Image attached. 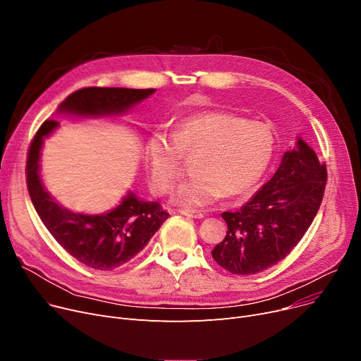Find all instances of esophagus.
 <instances>
[{"label":"esophagus","mask_w":361,"mask_h":361,"mask_svg":"<svg viewBox=\"0 0 361 361\" xmlns=\"http://www.w3.org/2000/svg\"><path fill=\"white\" fill-rule=\"evenodd\" d=\"M180 214L188 216V217H192V219H202L204 213H201L200 210H179Z\"/></svg>","instance_id":"34e87169"}]
</instances>
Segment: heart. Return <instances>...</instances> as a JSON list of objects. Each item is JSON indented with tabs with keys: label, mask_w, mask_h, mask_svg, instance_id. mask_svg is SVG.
<instances>
[{
	"label": "heart",
	"mask_w": 361,
	"mask_h": 361,
	"mask_svg": "<svg viewBox=\"0 0 361 361\" xmlns=\"http://www.w3.org/2000/svg\"><path fill=\"white\" fill-rule=\"evenodd\" d=\"M276 138L263 123L247 122L223 111L198 113L175 126L171 136L152 135L145 147L149 183L157 195L169 194L183 171V159H194V178L183 182L173 201L200 207L219 197L248 192L267 171Z\"/></svg>",
	"instance_id": "obj_1"
}]
</instances>
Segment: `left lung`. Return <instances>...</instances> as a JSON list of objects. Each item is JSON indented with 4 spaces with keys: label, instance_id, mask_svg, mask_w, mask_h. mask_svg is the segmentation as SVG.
Segmentation results:
<instances>
[{
    "label": "left lung",
    "instance_id": "1",
    "mask_svg": "<svg viewBox=\"0 0 361 361\" xmlns=\"http://www.w3.org/2000/svg\"><path fill=\"white\" fill-rule=\"evenodd\" d=\"M328 171L302 140L288 151L273 178L245 205L221 213L225 239L214 262L231 273H260L293 251L310 228L322 204Z\"/></svg>",
    "mask_w": 361,
    "mask_h": 361
}]
</instances>
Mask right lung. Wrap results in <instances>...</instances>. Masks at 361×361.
I'll use <instances>...</instances> for the list:
<instances>
[{"label":"right lung","instance_id":"1","mask_svg":"<svg viewBox=\"0 0 361 361\" xmlns=\"http://www.w3.org/2000/svg\"><path fill=\"white\" fill-rule=\"evenodd\" d=\"M154 91L88 87L68 95L59 109L80 116L122 113ZM57 126V120L47 118L29 145L26 185L33 207L48 232L79 263L95 270L123 266L144 250L169 213L159 202L142 201L132 194L101 216L76 214L60 207L44 190L38 164L42 138Z\"/></svg>","mask_w":361,"mask_h":361}]
</instances>
